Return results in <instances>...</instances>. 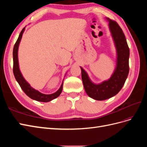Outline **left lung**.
Segmentation results:
<instances>
[{"instance_id": "obj_1", "label": "left lung", "mask_w": 147, "mask_h": 147, "mask_svg": "<svg viewBox=\"0 0 147 147\" xmlns=\"http://www.w3.org/2000/svg\"><path fill=\"white\" fill-rule=\"evenodd\" d=\"M109 28L116 48V66L110 78L96 84L91 81L88 74L80 67L82 78L84 90L91 98L103 100L117 94L121 90L129 74V49L126 39L122 29L115 21L106 18Z\"/></svg>"}]
</instances>
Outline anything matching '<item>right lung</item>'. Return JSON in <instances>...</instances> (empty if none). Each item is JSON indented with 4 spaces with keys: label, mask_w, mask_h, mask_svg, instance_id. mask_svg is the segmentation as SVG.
<instances>
[{
    "label": "right lung",
    "mask_w": 147,
    "mask_h": 147,
    "mask_svg": "<svg viewBox=\"0 0 147 147\" xmlns=\"http://www.w3.org/2000/svg\"><path fill=\"white\" fill-rule=\"evenodd\" d=\"M25 30V28L21 30V32L19 35L18 38L16 43L14 45L13 51V74H14L15 77L17 82L20 84V87L21 88L23 91L26 93V94L29 96L30 98L33 100H37L38 102H50L53 99L57 98L63 91V82L64 79L62 82L61 85L59 90L53 93L50 94H45L38 91V90H35L30 84L24 78L23 75H22L21 70L20 69L19 65V61H18V48L21 40L22 38V36ZM67 72L65 74V76Z\"/></svg>",
    "instance_id": "obj_1"
}]
</instances>
